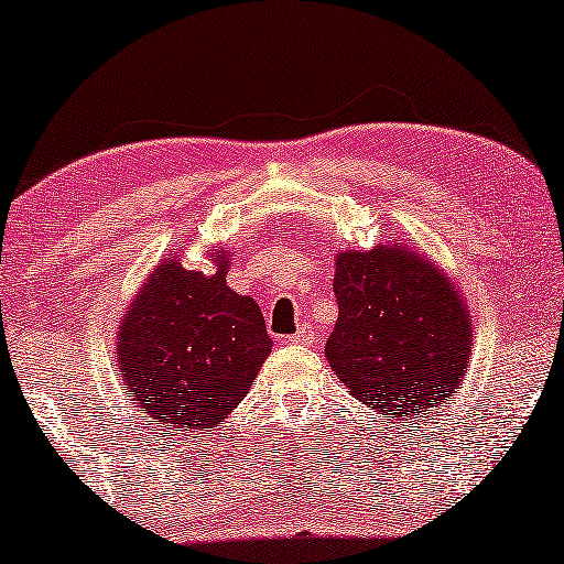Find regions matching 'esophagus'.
I'll return each instance as SVG.
<instances>
[{
  "label": "esophagus",
  "instance_id": "esophagus-1",
  "mask_svg": "<svg viewBox=\"0 0 564 564\" xmlns=\"http://www.w3.org/2000/svg\"><path fill=\"white\" fill-rule=\"evenodd\" d=\"M314 341V332H311V326H301V329L289 336V344H296V347H308V344Z\"/></svg>",
  "mask_w": 564,
  "mask_h": 564
}]
</instances>
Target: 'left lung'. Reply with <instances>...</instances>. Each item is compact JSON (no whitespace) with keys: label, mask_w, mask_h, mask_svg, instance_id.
I'll list each match as a JSON object with an SVG mask.
<instances>
[{"label":"left lung","mask_w":564,"mask_h":564,"mask_svg":"<svg viewBox=\"0 0 564 564\" xmlns=\"http://www.w3.org/2000/svg\"><path fill=\"white\" fill-rule=\"evenodd\" d=\"M334 293L339 318L324 355L359 402L384 420L420 417L458 390L474 349L470 311L423 250H336Z\"/></svg>","instance_id":"1"}]
</instances>
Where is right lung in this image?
Wrapping results in <instances>:
<instances>
[{"label": "right lung", "mask_w": 564, "mask_h": 564, "mask_svg": "<svg viewBox=\"0 0 564 564\" xmlns=\"http://www.w3.org/2000/svg\"><path fill=\"white\" fill-rule=\"evenodd\" d=\"M213 273L189 271L172 250L133 293L116 332L126 394L170 431L202 433L228 417L271 355L265 318L228 279L230 253H205Z\"/></svg>", "instance_id": "right-lung-1"}]
</instances>
